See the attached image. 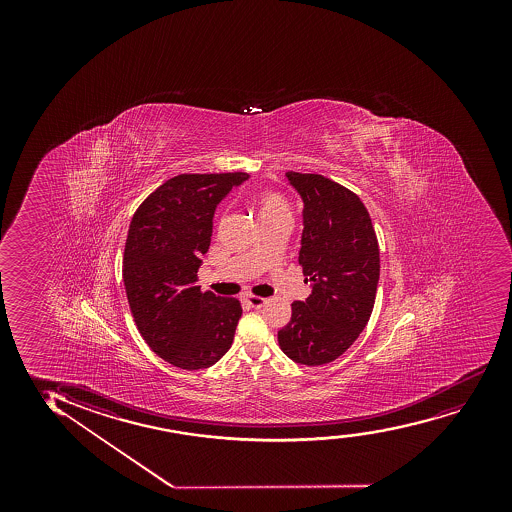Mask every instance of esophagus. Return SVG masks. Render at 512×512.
I'll return each mask as SVG.
<instances>
[{"label": "esophagus", "instance_id": "obj_1", "mask_svg": "<svg viewBox=\"0 0 512 512\" xmlns=\"http://www.w3.org/2000/svg\"><path fill=\"white\" fill-rule=\"evenodd\" d=\"M244 302H246L247 306L253 307V309H259V307L265 306L266 299L258 297V295H246Z\"/></svg>", "mask_w": 512, "mask_h": 512}]
</instances>
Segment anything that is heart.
I'll return each mask as SVG.
<instances>
[{
    "label": "heart",
    "mask_w": 512,
    "mask_h": 512,
    "mask_svg": "<svg viewBox=\"0 0 512 512\" xmlns=\"http://www.w3.org/2000/svg\"><path fill=\"white\" fill-rule=\"evenodd\" d=\"M254 205H256L259 222L273 220V218L290 217L288 203L283 200L280 194L263 191V193L256 194Z\"/></svg>",
    "instance_id": "obj_1"
}]
</instances>
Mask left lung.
Segmentation results:
<instances>
[{
  "label": "left lung",
  "instance_id": "8db88e82",
  "mask_svg": "<svg viewBox=\"0 0 512 512\" xmlns=\"http://www.w3.org/2000/svg\"><path fill=\"white\" fill-rule=\"evenodd\" d=\"M304 201L299 265L311 282L278 343L297 364H328L347 352L369 321L379 282V244L357 194L319 174L287 172Z\"/></svg>",
  "mask_w": 512,
  "mask_h": 512
}]
</instances>
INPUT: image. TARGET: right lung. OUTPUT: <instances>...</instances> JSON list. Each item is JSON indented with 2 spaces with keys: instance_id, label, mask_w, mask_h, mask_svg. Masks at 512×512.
<instances>
[{
  "instance_id": "right-lung-1",
  "label": "right lung",
  "mask_w": 512,
  "mask_h": 512,
  "mask_svg": "<svg viewBox=\"0 0 512 512\" xmlns=\"http://www.w3.org/2000/svg\"><path fill=\"white\" fill-rule=\"evenodd\" d=\"M246 172L181 174L143 201L124 246L123 280L131 314L148 347L184 371L224 357L242 316L241 302L196 285L212 241L213 215Z\"/></svg>"
}]
</instances>
